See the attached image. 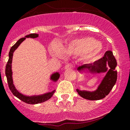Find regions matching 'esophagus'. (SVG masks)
<instances>
[{
    "label": "esophagus",
    "instance_id": "34e87169",
    "mask_svg": "<svg viewBox=\"0 0 130 130\" xmlns=\"http://www.w3.org/2000/svg\"><path fill=\"white\" fill-rule=\"evenodd\" d=\"M72 64L69 63V64H66L65 66V68L64 69H71V68H72Z\"/></svg>",
    "mask_w": 130,
    "mask_h": 130
}]
</instances>
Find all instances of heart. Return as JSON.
Segmentation results:
<instances>
[{"instance_id": "b5f03b06", "label": "heart", "mask_w": 130, "mask_h": 130, "mask_svg": "<svg viewBox=\"0 0 130 130\" xmlns=\"http://www.w3.org/2000/svg\"><path fill=\"white\" fill-rule=\"evenodd\" d=\"M102 50L103 46L100 43L92 38L87 37L72 40L62 49L59 44L54 43L51 51L57 56H61L62 53L66 56H82L85 61H90L97 59Z\"/></svg>"}]
</instances>
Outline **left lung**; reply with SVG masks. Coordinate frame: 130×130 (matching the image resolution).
I'll list each match as a JSON object with an SVG mask.
<instances>
[{
  "label": "left lung",
  "mask_w": 130,
  "mask_h": 130,
  "mask_svg": "<svg viewBox=\"0 0 130 130\" xmlns=\"http://www.w3.org/2000/svg\"><path fill=\"white\" fill-rule=\"evenodd\" d=\"M107 65L109 66L108 70L106 68ZM117 65V61L113 53L111 51H107L102 58L95 61L93 64H86L78 67L77 70L80 72L83 71H89L92 73H107L97 90L89 92L77 89L79 95L89 100H100L105 97L117 82V71L115 70Z\"/></svg>",
  "instance_id": "obj_1"
}]
</instances>
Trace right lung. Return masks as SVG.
I'll list each match as a JSON object with an SVG mask.
<instances>
[{
  "label": "right lung",
  "mask_w": 130,
  "mask_h": 130,
  "mask_svg": "<svg viewBox=\"0 0 130 130\" xmlns=\"http://www.w3.org/2000/svg\"><path fill=\"white\" fill-rule=\"evenodd\" d=\"M38 37V34L36 33H31V34L28 35L25 38H22L20 40H18L13 46L10 50V52L9 54V60L7 63L6 68H5V75H6L7 79L8 85L10 90H11L12 93L15 96L19 99L22 101L28 104H37L40 103L44 102L46 101L51 98L54 94L55 90L52 91L51 92H48L44 93L43 95H33V96H26L23 95L18 91L15 88L14 84L13 82V79H12V58H13V53L15 51V50L19 47V46L23 42L26 38H35ZM60 74L58 72H55L51 76V79L53 81H57L58 79L59 78Z\"/></svg>",
  "instance_id": "obj_1"
}]
</instances>
